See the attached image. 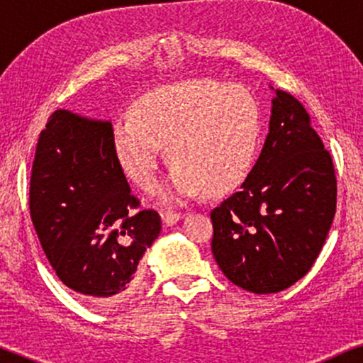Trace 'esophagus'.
Instances as JSON below:
<instances>
[{
    "mask_svg": "<svg viewBox=\"0 0 363 363\" xmlns=\"http://www.w3.org/2000/svg\"><path fill=\"white\" fill-rule=\"evenodd\" d=\"M182 213H176V211H167V213L162 215V220H164V223L167 225V227H172V225H176L179 220L182 218Z\"/></svg>",
    "mask_w": 363,
    "mask_h": 363,
    "instance_id": "34e87169",
    "label": "esophagus"
}]
</instances>
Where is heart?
Masks as SVG:
<instances>
[{
	"label": "heart",
	"mask_w": 363,
	"mask_h": 363,
	"mask_svg": "<svg viewBox=\"0 0 363 363\" xmlns=\"http://www.w3.org/2000/svg\"><path fill=\"white\" fill-rule=\"evenodd\" d=\"M261 111L242 85L187 80L141 95L131 119L114 124L119 165L141 189L158 184L160 147L170 164L167 203L223 194L244 181L259 143Z\"/></svg>",
	"instance_id": "b5f03b06"
}]
</instances>
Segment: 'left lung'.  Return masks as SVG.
Listing matches in <instances>:
<instances>
[{"label":"left lung","mask_w":363,"mask_h":363,"mask_svg":"<svg viewBox=\"0 0 363 363\" xmlns=\"http://www.w3.org/2000/svg\"><path fill=\"white\" fill-rule=\"evenodd\" d=\"M335 211L331 155L302 104L274 90L259 158L240 189L211 211L216 264L252 294L289 289L314 264Z\"/></svg>","instance_id":"left-lung-1"}]
</instances>
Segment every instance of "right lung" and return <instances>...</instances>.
I'll return each mask as SVG.
<instances>
[{
    "label": "right lung",
    "mask_w": 363,
    "mask_h": 363,
    "mask_svg": "<svg viewBox=\"0 0 363 363\" xmlns=\"http://www.w3.org/2000/svg\"><path fill=\"white\" fill-rule=\"evenodd\" d=\"M109 121L60 109L40 133L30 216L45 256L68 289L114 306L135 290L138 262L162 230L153 210L133 213Z\"/></svg>",
    "instance_id": "right-lung-1"
}]
</instances>
